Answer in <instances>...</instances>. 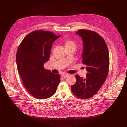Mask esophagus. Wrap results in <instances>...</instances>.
I'll return each instance as SVG.
<instances>
[{
	"mask_svg": "<svg viewBox=\"0 0 127 127\" xmlns=\"http://www.w3.org/2000/svg\"><path fill=\"white\" fill-rule=\"evenodd\" d=\"M69 75L67 74H62L61 75V76L62 77H63V78H65V77H66L67 76H68Z\"/></svg>",
	"mask_w": 127,
	"mask_h": 127,
	"instance_id": "34e87169",
	"label": "esophagus"
}]
</instances>
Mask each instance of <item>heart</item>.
<instances>
[{
  "label": "heart",
  "instance_id": "obj_1",
  "mask_svg": "<svg viewBox=\"0 0 127 127\" xmlns=\"http://www.w3.org/2000/svg\"><path fill=\"white\" fill-rule=\"evenodd\" d=\"M65 47H74L76 48V45L74 41L69 39H65L64 40Z\"/></svg>",
  "mask_w": 127,
  "mask_h": 127
}]
</instances>
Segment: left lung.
<instances>
[{
  "label": "left lung",
  "instance_id": "1",
  "mask_svg": "<svg viewBox=\"0 0 127 127\" xmlns=\"http://www.w3.org/2000/svg\"><path fill=\"white\" fill-rule=\"evenodd\" d=\"M76 33L83 42L82 63L87 66V74L85 78L76 75V82L71 89L76 96L86 99L96 94L107 78L109 52L105 41L96 32L80 30Z\"/></svg>",
  "mask_w": 127,
  "mask_h": 127
}]
</instances>
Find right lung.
<instances>
[{"mask_svg": "<svg viewBox=\"0 0 127 127\" xmlns=\"http://www.w3.org/2000/svg\"><path fill=\"white\" fill-rule=\"evenodd\" d=\"M61 36L51 32L35 31L24 37L16 56L17 68L23 84L30 94L46 99L56 92L60 76L43 67L50 58L52 43Z\"/></svg>", "mask_w": 127, "mask_h": 127, "instance_id": "1", "label": "right lung"}]
</instances>
